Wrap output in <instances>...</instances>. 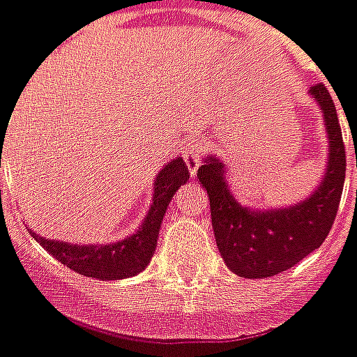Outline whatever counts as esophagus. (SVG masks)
Wrapping results in <instances>:
<instances>
[{
    "instance_id": "1",
    "label": "esophagus",
    "mask_w": 357,
    "mask_h": 357,
    "mask_svg": "<svg viewBox=\"0 0 357 357\" xmlns=\"http://www.w3.org/2000/svg\"><path fill=\"white\" fill-rule=\"evenodd\" d=\"M183 160L188 164L189 174L195 178V172H197L199 162H201V148H199V144H195V140H188L183 144Z\"/></svg>"
}]
</instances>
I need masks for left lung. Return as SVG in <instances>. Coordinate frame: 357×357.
<instances>
[{
	"instance_id": "8db88e82",
	"label": "left lung",
	"mask_w": 357,
	"mask_h": 357,
	"mask_svg": "<svg viewBox=\"0 0 357 357\" xmlns=\"http://www.w3.org/2000/svg\"><path fill=\"white\" fill-rule=\"evenodd\" d=\"M309 93L321 107L328 135L326 174L311 197L285 209L250 211L232 197L225 164L217 156H209L197 169L209 195L217 248L240 278L264 280L289 270L321 246L334 225L346 178V148L328 87L314 84Z\"/></svg>"
}]
</instances>
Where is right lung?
Masks as SVG:
<instances>
[{
	"instance_id": "1",
	"label": "right lung",
	"mask_w": 357,
	"mask_h": 357,
	"mask_svg": "<svg viewBox=\"0 0 357 357\" xmlns=\"http://www.w3.org/2000/svg\"><path fill=\"white\" fill-rule=\"evenodd\" d=\"M188 164L181 158L172 160L168 166L156 176L152 205H150V211H148L144 222L140 225V229L132 236L115 242V244L77 246L72 242L43 238L29 227H26V230L33 234V238L43 248L48 250L50 256H54L58 261H62L66 268L74 270L79 275L96 278V280L101 281L132 278V275H137L144 270L150 258L154 256L162 219L166 215L169 201L181 185L188 183Z\"/></svg>"
}]
</instances>
